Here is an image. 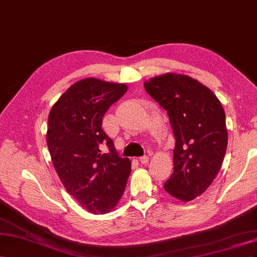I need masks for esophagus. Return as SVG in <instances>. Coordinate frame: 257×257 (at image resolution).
Masks as SVG:
<instances>
[{
    "instance_id": "34e87169",
    "label": "esophagus",
    "mask_w": 257,
    "mask_h": 257,
    "mask_svg": "<svg viewBox=\"0 0 257 257\" xmlns=\"http://www.w3.org/2000/svg\"><path fill=\"white\" fill-rule=\"evenodd\" d=\"M140 163L141 164H143V165H146L149 163V160H150V158H149V156H142V157H140Z\"/></svg>"
}]
</instances>
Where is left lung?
<instances>
[{"mask_svg": "<svg viewBox=\"0 0 257 257\" xmlns=\"http://www.w3.org/2000/svg\"><path fill=\"white\" fill-rule=\"evenodd\" d=\"M145 90L169 115L174 170L164 188L181 201L200 196L221 169L228 141L221 102L197 79L175 73L152 77Z\"/></svg>", "mask_w": 257, "mask_h": 257, "instance_id": "8db88e82", "label": "left lung"}]
</instances>
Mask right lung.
<instances>
[{
    "label": "right lung",
    "instance_id": "right-lung-1",
    "mask_svg": "<svg viewBox=\"0 0 257 257\" xmlns=\"http://www.w3.org/2000/svg\"><path fill=\"white\" fill-rule=\"evenodd\" d=\"M128 89L94 77L78 80L51 107L46 134L55 170L67 192L93 214L112 211L131 172L102 130V119Z\"/></svg>",
    "mask_w": 257,
    "mask_h": 257
}]
</instances>
